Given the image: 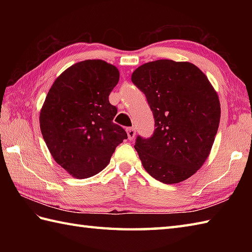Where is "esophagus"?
I'll list each match as a JSON object with an SVG mask.
<instances>
[{"instance_id": "obj_1", "label": "esophagus", "mask_w": 252, "mask_h": 252, "mask_svg": "<svg viewBox=\"0 0 252 252\" xmlns=\"http://www.w3.org/2000/svg\"><path fill=\"white\" fill-rule=\"evenodd\" d=\"M126 133H127V137H129L130 141L134 140V137L136 135V130L134 129V127H127Z\"/></svg>"}]
</instances>
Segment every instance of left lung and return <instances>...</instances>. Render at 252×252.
<instances>
[{"mask_svg":"<svg viewBox=\"0 0 252 252\" xmlns=\"http://www.w3.org/2000/svg\"><path fill=\"white\" fill-rule=\"evenodd\" d=\"M132 82L146 95L156 129L137 136L134 148L144 169L165 184L195 174L206 161L221 118L219 96L194 63L159 60L136 68Z\"/></svg>","mask_w":252,"mask_h":252,"instance_id":"1","label":"left lung"}]
</instances>
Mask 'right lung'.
<instances>
[{
  "instance_id": "right-lung-1",
  "label": "right lung",
  "mask_w": 252,
  "mask_h": 252,
  "mask_svg": "<svg viewBox=\"0 0 252 252\" xmlns=\"http://www.w3.org/2000/svg\"><path fill=\"white\" fill-rule=\"evenodd\" d=\"M117 67L88 60L66 69L51 87L40 111V129L55 161L77 179L100 172L127 138L114 123L109 94L119 81Z\"/></svg>"
}]
</instances>
